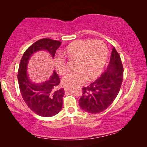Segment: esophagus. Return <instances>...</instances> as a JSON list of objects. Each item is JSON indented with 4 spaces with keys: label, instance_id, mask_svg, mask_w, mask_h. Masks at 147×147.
Wrapping results in <instances>:
<instances>
[{
    "label": "esophagus",
    "instance_id": "1",
    "mask_svg": "<svg viewBox=\"0 0 147 147\" xmlns=\"http://www.w3.org/2000/svg\"><path fill=\"white\" fill-rule=\"evenodd\" d=\"M68 89H69V87H64V91H68Z\"/></svg>",
    "mask_w": 147,
    "mask_h": 147
}]
</instances>
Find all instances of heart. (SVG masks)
I'll use <instances>...</instances> for the list:
<instances>
[{
	"mask_svg": "<svg viewBox=\"0 0 147 147\" xmlns=\"http://www.w3.org/2000/svg\"><path fill=\"white\" fill-rule=\"evenodd\" d=\"M63 53L70 59H76L75 71L68 73L62 79L66 87L82 85L87 78L94 79L98 76L105 65L107 56V49L104 42L99 40H79L66 47ZM54 66L58 74L64 75L66 72L65 58L56 55Z\"/></svg>",
	"mask_w": 147,
	"mask_h": 147,
	"instance_id": "b5f03b06",
	"label": "heart"
}]
</instances>
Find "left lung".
Returning a JSON list of instances; mask_svg holds the SVG:
<instances>
[{"mask_svg": "<svg viewBox=\"0 0 147 147\" xmlns=\"http://www.w3.org/2000/svg\"><path fill=\"white\" fill-rule=\"evenodd\" d=\"M124 68L120 56L114 47L107 70L88 87L83 88L79 105L87 112L97 113L106 109L118 95L122 85Z\"/></svg>", "mask_w": 147, "mask_h": 147, "instance_id": "8db88e82", "label": "left lung"}]
</instances>
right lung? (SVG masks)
Here are the masks:
<instances>
[{"instance_id": "1", "label": "right lung", "mask_w": 147, "mask_h": 147, "mask_svg": "<svg viewBox=\"0 0 147 147\" xmlns=\"http://www.w3.org/2000/svg\"><path fill=\"white\" fill-rule=\"evenodd\" d=\"M59 41L49 38L41 39L27 48L23 54L17 75L19 89L23 100L31 110L43 117H52L61 111L64 91L58 89L60 80L55 71L48 80L40 83L31 81L27 74V64L31 56L39 51H47L54 58L61 45Z\"/></svg>"}]
</instances>
